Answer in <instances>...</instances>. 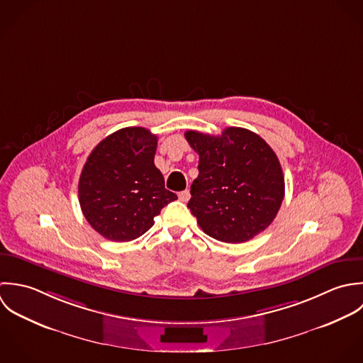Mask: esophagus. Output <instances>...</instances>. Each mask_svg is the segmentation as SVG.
<instances>
[{"label": "esophagus", "mask_w": 363, "mask_h": 363, "mask_svg": "<svg viewBox=\"0 0 363 363\" xmlns=\"http://www.w3.org/2000/svg\"><path fill=\"white\" fill-rule=\"evenodd\" d=\"M178 198H179L181 202H188L189 198H191V194H189V191H182V192H179Z\"/></svg>", "instance_id": "1"}]
</instances>
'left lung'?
<instances>
[{
  "mask_svg": "<svg viewBox=\"0 0 363 363\" xmlns=\"http://www.w3.org/2000/svg\"><path fill=\"white\" fill-rule=\"evenodd\" d=\"M199 154V175L191 185L188 208L199 227L223 242H244L277 218L285 178L275 151L257 133L227 128L221 136L188 130Z\"/></svg>",
  "mask_w": 363,
  "mask_h": 363,
  "instance_id": "8db88e82",
  "label": "left lung"
}]
</instances>
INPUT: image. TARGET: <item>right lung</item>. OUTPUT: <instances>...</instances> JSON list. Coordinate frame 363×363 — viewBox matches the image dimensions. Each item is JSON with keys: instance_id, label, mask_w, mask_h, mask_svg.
<instances>
[{"instance_id": "1", "label": "right lung", "mask_w": 363, "mask_h": 363, "mask_svg": "<svg viewBox=\"0 0 363 363\" xmlns=\"http://www.w3.org/2000/svg\"><path fill=\"white\" fill-rule=\"evenodd\" d=\"M157 136L125 128L91 151L78 181V199L91 227L111 241H132L177 199L154 165Z\"/></svg>"}]
</instances>
